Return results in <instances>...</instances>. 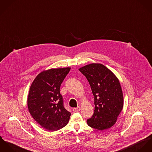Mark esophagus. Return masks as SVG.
Wrapping results in <instances>:
<instances>
[{
	"label": "esophagus",
	"instance_id": "1",
	"mask_svg": "<svg viewBox=\"0 0 152 152\" xmlns=\"http://www.w3.org/2000/svg\"><path fill=\"white\" fill-rule=\"evenodd\" d=\"M80 110V107H77V108H73V111H74V112H78V111H79Z\"/></svg>",
	"mask_w": 152,
	"mask_h": 152
}]
</instances>
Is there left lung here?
I'll use <instances>...</instances> for the list:
<instances>
[{"instance_id": "8db88e82", "label": "left lung", "mask_w": 152, "mask_h": 152, "mask_svg": "<svg viewBox=\"0 0 152 152\" xmlns=\"http://www.w3.org/2000/svg\"><path fill=\"white\" fill-rule=\"evenodd\" d=\"M79 71L89 82L94 98V111L87 120L89 126L104 130L113 126L124 105L122 88L118 78L100 64H91Z\"/></svg>"}]
</instances>
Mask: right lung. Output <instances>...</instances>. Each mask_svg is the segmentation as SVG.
I'll return each instance as SVG.
<instances>
[{
	"instance_id": "right-lung-1",
	"label": "right lung",
	"mask_w": 152,
	"mask_h": 152,
	"mask_svg": "<svg viewBox=\"0 0 152 152\" xmlns=\"http://www.w3.org/2000/svg\"><path fill=\"white\" fill-rule=\"evenodd\" d=\"M70 68L51 69L37 75L30 86L27 99L29 112L34 120L50 131L68 124L71 113L64 105L60 87Z\"/></svg>"
}]
</instances>
